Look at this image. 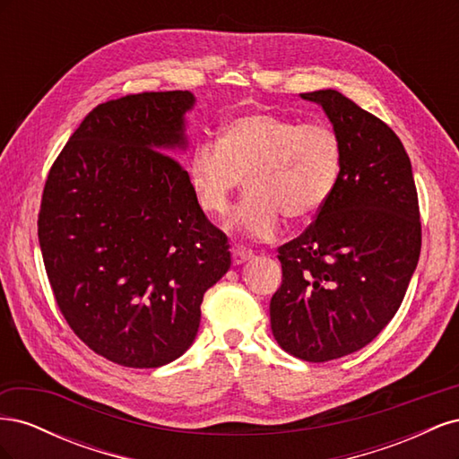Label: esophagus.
Here are the masks:
<instances>
[{
	"label": "esophagus",
	"mask_w": 459,
	"mask_h": 459,
	"mask_svg": "<svg viewBox=\"0 0 459 459\" xmlns=\"http://www.w3.org/2000/svg\"><path fill=\"white\" fill-rule=\"evenodd\" d=\"M253 256H255V253L248 251V248H245V247H235L233 253H231L233 264H243L247 260H251Z\"/></svg>",
	"instance_id": "1"
}]
</instances>
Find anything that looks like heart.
Returning a JSON list of instances; mask_svg holds the SVG:
<instances>
[{
    "label": "heart",
    "instance_id": "b5f03b06",
    "mask_svg": "<svg viewBox=\"0 0 459 459\" xmlns=\"http://www.w3.org/2000/svg\"><path fill=\"white\" fill-rule=\"evenodd\" d=\"M342 151L324 124H299L270 113H245L221 126L216 142H201L187 178L208 216H224L245 178L248 187L228 228L253 239L277 233L281 214L308 220L337 186Z\"/></svg>",
    "mask_w": 459,
    "mask_h": 459
}]
</instances>
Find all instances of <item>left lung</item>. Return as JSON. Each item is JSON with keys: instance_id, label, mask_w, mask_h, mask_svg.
Instances as JSON below:
<instances>
[{"instance_id": "obj_1", "label": "left lung", "mask_w": 459, "mask_h": 459, "mask_svg": "<svg viewBox=\"0 0 459 459\" xmlns=\"http://www.w3.org/2000/svg\"><path fill=\"white\" fill-rule=\"evenodd\" d=\"M324 108L342 151L329 201L280 247L270 324L281 349L329 362L364 349L394 317L421 251L408 152L383 120L335 90L300 93Z\"/></svg>"}]
</instances>
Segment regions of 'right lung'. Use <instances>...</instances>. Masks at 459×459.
<instances>
[{
	"label": "right lung",
	"mask_w": 459,
	"mask_h": 459,
	"mask_svg": "<svg viewBox=\"0 0 459 459\" xmlns=\"http://www.w3.org/2000/svg\"><path fill=\"white\" fill-rule=\"evenodd\" d=\"M191 91L97 105L53 162L38 239L55 300L93 352L160 368L195 341L201 302L231 266L174 157Z\"/></svg>",
	"instance_id": "right-lung-1"
}]
</instances>
